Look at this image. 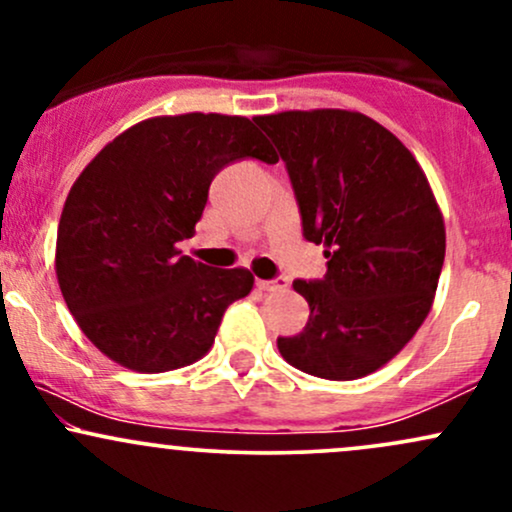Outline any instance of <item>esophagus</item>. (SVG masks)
<instances>
[{
  "label": "esophagus",
  "mask_w": 512,
  "mask_h": 512,
  "mask_svg": "<svg viewBox=\"0 0 512 512\" xmlns=\"http://www.w3.org/2000/svg\"><path fill=\"white\" fill-rule=\"evenodd\" d=\"M257 286L262 291H281L286 289V279L284 276H279V279H257Z\"/></svg>",
  "instance_id": "34e87169"
}]
</instances>
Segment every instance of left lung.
Returning <instances> with one entry per match:
<instances>
[{"label":"left lung","mask_w":512,"mask_h":512,"mask_svg":"<svg viewBox=\"0 0 512 512\" xmlns=\"http://www.w3.org/2000/svg\"><path fill=\"white\" fill-rule=\"evenodd\" d=\"M255 122L269 134L301 209L303 236L325 245L327 274L293 281L308 325L279 337L293 368L356 380L385 366L424 325L445 260V223L424 170L390 129L351 110H289Z\"/></svg>","instance_id":"8db88e82"}]
</instances>
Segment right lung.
I'll return each instance as SVG.
<instances>
[{
	"instance_id": "1",
	"label": "right lung",
	"mask_w": 512,
	"mask_h": 512,
	"mask_svg": "<svg viewBox=\"0 0 512 512\" xmlns=\"http://www.w3.org/2000/svg\"><path fill=\"white\" fill-rule=\"evenodd\" d=\"M279 156L248 117H151L115 137L76 178L57 228V281L76 325L139 373L190 366L226 308L252 291L248 269L178 250L195 236L209 185L228 163Z\"/></svg>"
}]
</instances>
